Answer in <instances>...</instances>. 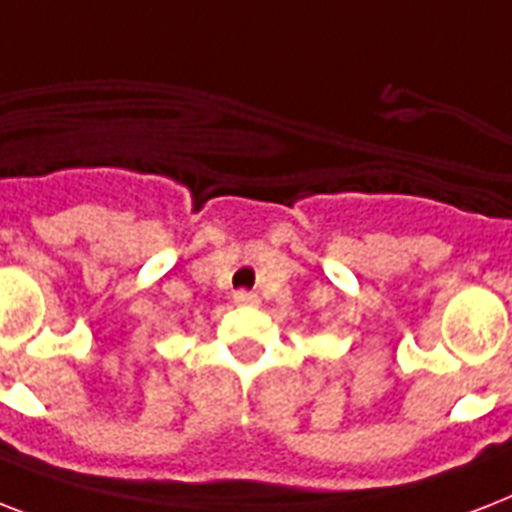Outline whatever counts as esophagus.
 I'll list each match as a JSON object with an SVG mask.
<instances>
[{
	"label": "esophagus",
	"mask_w": 512,
	"mask_h": 512,
	"mask_svg": "<svg viewBox=\"0 0 512 512\" xmlns=\"http://www.w3.org/2000/svg\"><path fill=\"white\" fill-rule=\"evenodd\" d=\"M233 300H236L239 305H255L257 295H252V292H236V295H233Z\"/></svg>",
	"instance_id": "1"
}]
</instances>
